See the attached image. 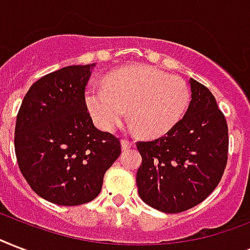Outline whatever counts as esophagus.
<instances>
[{"label":"esophagus","mask_w":250,"mask_h":250,"mask_svg":"<svg viewBox=\"0 0 250 250\" xmlns=\"http://www.w3.org/2000/svg\"><path fill=\"white\" fill-rule=\"evenodd\" d=\"M122 148L123 149H128V148H131V146H133V143L129 142V140H127V139H122Z\"/></svg>","instance_id":"34e87169"}]
</instances>
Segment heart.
I'll return each instance as SVG.
<instances>
[{"instance_id":"b5f03b06","label":"heart","mask_w":250,"mask_h":250,"mask_svg":"<svg viewBox=\"0 0 250 250\" xmlns=\"http://www.w3.org/2000/svg\"><path fill=\"white\" fill-rule=\"evenodd\" d=\"M85 102L93 121L104 131H114L125 117L144 136H160L182 119L190 102L184 79L152 66L122 68L108 76L104 86H90Z\"/></svg>"}]
</instances>
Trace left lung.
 Segmentation results:
<instances>
[{
	"instance_id": "left-lung-1",
	"label": "left lung",
	"mask_w": 250,
	"mask_h": 250,
	"mask_svg": "<svg viewBox=\"0 0 250 250\" xmlns=\"http://www.w3.org/2000/svg\"><path fill=\"white\" fill-rule=\"evenodd\" d=\"M188 111L164 136L138 142L136 173L143 202L177 214L203 202L222 180L228 159V125L212 93L190 79Z\"/></svg>"
}]
</instances>
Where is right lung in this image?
Segmentation results:
<instances>
[{
    "label": "right lung",
    "mask_w": 250,
    "mask_h": 250,
    "mask_svg": "<svg viewBox=\"0 0 250 250\" xmlns=\"http://www.w3.org/2000/svg\"><path fill=\"white\" fill-rule=\"evenodd\" d=\"M95 64L45 74L28 89L15 123L14 146L22 174L39 197L79 206L98 197L121 142L95 128L85 87Z\"/></svg>",
    "instance_id": "1"
}]
</instances>
